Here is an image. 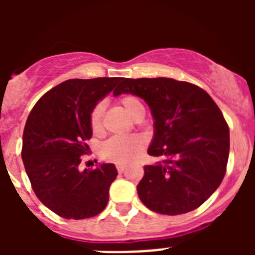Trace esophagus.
I'll list each match as a JSON object with an SVG mask.
<instances>
[{
	"mask_svg": "<svg viewBox=\"0 0 255 255\" xmlns=\"http://www.w3.org/2000/svg\"><path fill=\"white\" fill-rule=\"evenodd\" d=\"M116 167H117V171H119V172H120V173L125 172V170H126L125 164H117Z\"/></svg>",
	"mask_w": 255,
	"mask_h": 255,
	"instance_id": "esophagus-1",
	"label": "esophagus"
}]
</instances>
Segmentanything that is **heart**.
Returning a JSON list of instances; mask_svg holds the SVG:
<instances>
[{"label":"heart","mask_w":255,"mask_h":255,"mask_svg":"<svg viewBox=\"0 0 255 255\" xmlns=\"http://www.w3.org/2000/svg\"><path fill=\"white\" fill-rule=\"evenodd\" d=\"M121 106L128 114L135 119L139 112L144 111V107L140 101L134 96H125L120 100ZM103 114L105 106L98 103L93 108L91 114V128L94 134H100L102 131ZM144 149V140L140 136L131 135V136H115L106 141L102 147L103 158L107 161L115 162L119 164H126L135 161L141 154Z\"/></svg>","instance_id":"1"}]
</instances>
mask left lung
Masks as SVG:
<instances>
[{
	"mask_svg": "<svg viewBox=\"0 0 255 255\" xmlns=\"http://www.w3.org/2000/svg\"><path fill=\"white\" fill-rule=\"evenodd\" d=\"M132 94L153 117L148 154L161 161L144 166L136 186L143 204L161 215L194 211L222 182L230 130L222 112L202 88L170 78L121 79L114 96Z\"/></svg>",
	"mask_w": 255,
	"mask_h": 255,
	"instance_id": "obj_1",
	"label": "left lung"
}]
</instances>
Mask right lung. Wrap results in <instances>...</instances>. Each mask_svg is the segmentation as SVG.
<instances>
[{"instance_id": "1", "label": "right lung", "mask_w": 255, "mask_h": 255, "mask_svg": "<svg viewBox=\"0 0 255 255\" xmlns=\"http://www.w3.org/2000/svg\"><path fill=\"white\" fill-rule=\"evenodd\" d=\"M123 78L70 79L47 92L31 110L22 134L21 158L38 199L67 220L100 215L117 176L114 163L93 170L79 164L92 138L91 114Z\"/></svg>"}]
</instances>
